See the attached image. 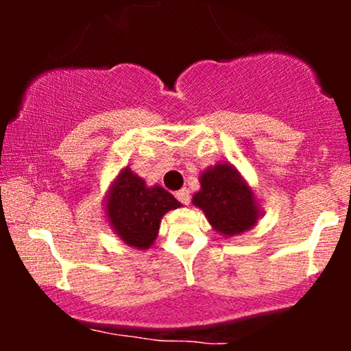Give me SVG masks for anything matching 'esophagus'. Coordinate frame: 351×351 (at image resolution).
<instances>
[{
  "label": "esophagus",
  "instance_id": "esophagus-1",
  "mask_svg": "<svg viewBox=\"0 0 351 351\" xmlns=\"http://www.w3.org/2000/svg\"><path fill=\"white\" fill-rule=\"evenodd\" d=\"M175 196H176V198H178L180 203L189 204V191H188L186 188H181L180 191L175 193Z\"/></svg>",
  "mask_w": 351,
  "mask_h": 351
}]
</instances>
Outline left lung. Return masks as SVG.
Returning a JSON list of instances; mask_svg holds the SVG:
<instances>
[{"label":"left lung","instance_id":"left-lung-1","mask_svg":"<svg viewBox=\"0 0 351 351\" xmlns=\"http://www.w3.org/2000/svg\"><path fill=\"white\" fill-rule=\"evenodd\" d=\"M201 188L191 203L206 216L217 234L234 237L249 231L264 216L261 199L236 167L217 162L199 173Z\"/></svg>","mask_w":351,"mask_h":351}]
</instances>
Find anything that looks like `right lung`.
<instances>
[{
  "label": "right lung",
  "mask_w": 351,
  "mask_h": 351,
  "mask_svg": "<svg viewBox=\"0 0 351 351\" xmlns=\"http://www.w3.org/2000/svg\"><path fill=\"white\" fill-rule=\"evenodd\" d=\"M106 221L125 244L145 251L155 244L162 217L181 203L171 193L140 178L128 167L122 168L106 193Z\"/></svg>",
  "instance_id": "1"
}]
</instances>
